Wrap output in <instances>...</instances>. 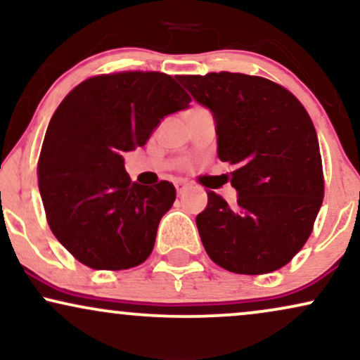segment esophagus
I'll list each match as a JSON object with an SVG mask.
<instances>
[{
    "label": "esophagus",
    "mask_w": 360,
    "mask_h": 360,
    "mask_svg": "<svg viewBox=\"0 0 360 360\" xmlns=\"http://www.w3.org/2000/svg\"><path fill=\"white\" fill-rule=\"evenodd\" d=\"M174 186H176V191H177V194H183V193H184L186 184H183V183H176Z\"/></svg>",
    "instance_id": "34e87169"
}]
</instances>
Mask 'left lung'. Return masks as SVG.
Segmentation results:
<instances>
[{
	"label": "left lung",
	"mask_w": 360,
	"mask_h": 360,
	"mask_svg": "<svg viewBox=\"0 0 360 360\" xmlns=\"http://www.w3.org/2000/svg\"><path fill=\"white\" fill-rule=\"evenodd\" d=\"M216 122L218 158L231 162L236 206L207 193L196 216L199 236L216 265L262 275L292 259L323 199L317 132L295 95L275 82L245 73L179 75Z\"/></svg>",
	"instance_id": "8db88e82"
}]
</instances>
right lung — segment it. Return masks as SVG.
<instances>
[{
    "mask_svg": "<svg viewBox=\"0 0 360 360\" xmlns=\"http://www.w3.org/2000/svg\"><path fill=\"white\" fill-rule=\"evenodd\" d=\"M171 75L122 72L82 82L51 117L38 186L56 240L94 270H127L154 248L174 186L132 183L124 153L146 146L164 117L189 107Z\"/></svg>",
    "mask_w": 360,
    "mask_h": 360,
    "instance_id": "obj_1",
    "label": "right lung"
}]
</instances>
